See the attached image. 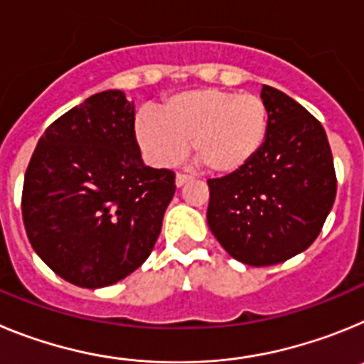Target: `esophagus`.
Here are the masks:
<instances>
[{
  "mask_svg": "<svg viewBox=\"0 0 364 364\" xmlns=\"http://www.w3.org/2000/svg\"><path fill=\"white\" fill-rule=\"evenodd\" d=\"M191 178H193L191 175H182V173H178V175H176V178H175L176 188H182V186H184L186 182H189Z\"/></svg>",
  "mask_w": 364,
  "mask_h": 364,
  "instance_id": "1",
  "label": "esophagus"
}]
</instances>
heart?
<instances>
[{
  "instance_id": "b5f03b06",
  "label": "heart",
  "mask_w": 364,
  "mask_h": 364,
  "mask_svg": "<svg viewBox=\"0 0 364 364\" xmlns=\"http://www.w3.org/2000/svg\"><path fill=\"white\" fill-rule=\"evenodd\" d=\"M269 133V107L260 96L217 87L176 92L162 104V114L142 109L134 134L151 164L173 166L189 149L210 171L231 175L255 159Z\"/></svg>"
}]
</instances>
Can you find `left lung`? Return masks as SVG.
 Instances as JSON below:
<instances>
[{"instance_id": "left-lung-1", "label": "left lung", "mask_w": 364, "mask_h": 364, "mask_svg": "<svg viewBox=\"0 0 364 364\" xmlns=\"http://www.w3.org/2000/svg\"><path fill=\"white\" fill-rule=\"evenodd\" d=\"M269 133L240 171L208 180V226L233 259L272 266L304 252L336 200L333 156L323 125L294 98L262 85Z\"/></svg>"}]
</instances>
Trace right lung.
<instances>
[{
	"label": "right lung",
	"instance_id": "right-lung-1",
	"mask_svg": "<svg viewBox=\"0 0 364 364\" xmlns=\"http://www.w3.org/2000/svg\"><path fill=\"white\" fill-rule=\"evenodd\" d=\"M175 189V173L144 164L134 104L109 89L67 111L40 138L25 173L23 224L56 275L95 290L144 264Z\"/></svg>",
	"mask_w": 364,
	"mask_h": 364
}]
</instances>
